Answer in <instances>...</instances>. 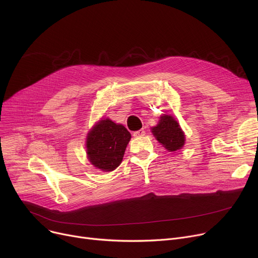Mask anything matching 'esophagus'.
Returning <instances> with one entry per match:
<instances>
[{
	"instance_id": "1",
	"label": "esophagus",
	"mask_w": 258,
	"mask_h": 258,
	"mask_svg": "<svg viewBox=\"0 0 258 258\" xmlns=\"http://www.w3.org/2000/svg\"><path fill=\"white\" fill-rule=\"evenodd\" d=\"M144 135H145V131H144L143 128H141V130H139V131L134 132L133 136H134V137H141V136H144Z\"/></svg>"
}]
</instances>
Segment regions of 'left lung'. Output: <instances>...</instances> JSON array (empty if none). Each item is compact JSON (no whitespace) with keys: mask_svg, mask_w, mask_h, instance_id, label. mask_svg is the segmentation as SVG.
Here are the masks:
<instances>
[{"mask_svg":"<svg viewBox=\"0 0 258 258\" xmlns=\"http://www.w3.org/2000/svg\"><path fill=\"white\" fill-rule=\"evenodd\" d=\"M156 140L168 152H177L185 144V134L171 115H161L158 124L151 128Z\"/></svg>","mask_w":258,"mask_h":258,"instance_id":"left-lung-1","label":"left lung"}]
</instances>
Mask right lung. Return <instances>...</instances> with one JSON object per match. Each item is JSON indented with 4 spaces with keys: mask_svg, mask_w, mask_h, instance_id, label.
<instances>
[{
    "mask_svg": "<svg viewBox=\"0 0 258 258\" xmlns=\"http://www.w3.org/2000/svg\"><path fill=\"white\" fill-rule=\"evenodd\" d=\"M132 136L110 118L100 119L87 135L86 148L90 163L102 171H113L122 162Z\"/></svg>",
    "mask_w": 258,
    "mask_h": 258,
    "instance_id": "1",
    "label": "right lung"
}]
</instances>
